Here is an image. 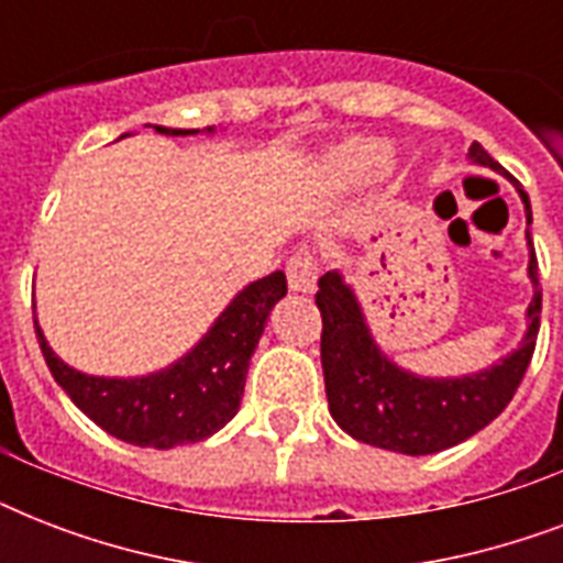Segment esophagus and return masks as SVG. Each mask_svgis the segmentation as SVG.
<instances>
[{
    "mask_svg": "<svg viewBox=\"0 0 563 563\" xmlns=\"http://www.w3.org/2000/svg\"><path fill=\"white\" fill-rule=\"evenodd\" d=\"M286 277H289L291 291H312L318 280V260L309 251H300L286 265Z\"/></svg>",
    "mask_w": 563,
    "mask_h": 563,
    "instance_id": "34e87169",
    "label": "esophagus"
}]
</instances>
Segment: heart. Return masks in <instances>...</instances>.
<instances>
[{
	"mask_svg": "<svg viewBox=\"0 0 563 563\" xmlns=\"http://www.w3.org/2000/svg\"><path fill=\"white\" fill-rule=\"evenodd\" d=\"M385 163H388L385 143L368 140V136H353L327 154L324 172L335 187H362L385 169Z\"/></svg>",
	"mask_w": 563,
	"mask_h": 563,
	"instance_id": "1",
	"label": "heart"
}]
</instances>
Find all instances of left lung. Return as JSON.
<instances>
[{"instance_id":"obj_1","label":"left lung","mask_w":563,"mask_h":563,"mask_svg":"<svg viewBox=\"0 0 563 563\" xmlns=\"http://www.w3.org/2000/svg\"><path fill=\"white\" fill-rule=\"evenodd\" d=\"M473 166L506 175L479 143L467 148ZM532 224V203L511 175ZM529 245V280L532 300L526 309L523 342L503 360L462 376H420L400 368L385 356L371 333L356 291L342 272H327L318 280L316 303L324 318L321 330V368L330 400V415L339 427L362 444L383 446L402 455L441 453L485 429L515 397L534 353L541 330V289H538V256L532 233L526 228Z\"/></svg>"}]
</instances>
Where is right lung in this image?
I'll return each mask as SVG.
<instances>
[{
  "label": "right lung",
  "instance_id": "add662e5",
  "mask_svg": "<svg viewBox=\"0 0 563 563\" xmlns=\"http://www.w3.org/2000/svg\"><path fill=\"white\" fill-rule=\"evenodd\" d=\"M157 134L192 136V128L154 125ZM216 134V128H203ZM128 136V134H122ZM286 298V274L274 272L239 291L192 351L145 376H92L66 365L37 330L40 351L78 409L119 441L169 450L216 435L239 411L251 356L274 303Z\"/></svg>",
  "mask_w": 563,
  "mask_h": 563
}]
</instances>
